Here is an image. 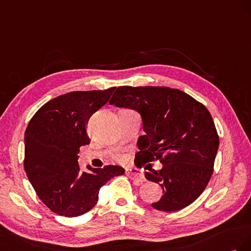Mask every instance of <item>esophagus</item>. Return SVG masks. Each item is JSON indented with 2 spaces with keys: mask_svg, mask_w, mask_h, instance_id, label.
<instances>
[{
  "mask_svg": "<svg viewBox=\"0 0 251 251\" xmlns=\"http://www.w3.org/2000/svg\"><path fill=\"white\" fill-rule=\"evenodd\" d=\"M126 175L129 176L131 180L134 181L135 184H140L145 180L144 175H143L142 171H140L137 168H127L126 169Z\"/></svg>",
  "mask_w": 251,
  "mask_h": 251,
  "instance_id": "1",
  "label": "esophagus"
}]
</instances>
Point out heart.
I'll return each mask as SVG.
<instances>
[{
    "label": "heart",
    "mask_w": 251,
    "mask_h": 251,
    "mask_svg": "<svg viewBox=\"0 0 251 251\" xmlns=\"http://www.w3.org/2000/svg\"><path fill=\"white\" fill-rule=\"evenodd\" d=\"M118 159H120V156H118Z\"/></svg>",
    "instance_id": "obj_1"
}]
</instances>
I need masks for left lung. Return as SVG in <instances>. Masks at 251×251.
Returning a JSON list of instances; mask_svg holds the SVG:
<instances>
[{"instance_id":"8db88e82","label":"left lung","mask_w":251,"mask_h":251,"mask_svg":"<svg viewBox=\"0 0 251 251\" xmlns=\"http://www.w3.org/2000/svg\"><path fill=\"white\" fill-rule=\"evenodd\" d=\"M141 114L145 134L138 140L135 165L160 160V170L146 171L163 196L152 207L161 211L185 208L201 196L213 173L219 135L210 112L197 100L169 87L121 86L109 101Z\"/></svg>"}]
</instances>
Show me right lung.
<instances>
[{"mask_svg": "<svg viewBox=\"0 0 251 251\" xmlns=\"http://www.w3.org/2000/svg\"><path fill=\"white\" fill-rule=\"evenodd\" d=\"M116 87L73 91L56 97L34 113L25 131L24 169L37 195L59 216L74 218L92 209L99 191L110 178L124 175L117 165L80 170V147L88 145L86 126Z\"/></svg>", "mask_w": 251, "mask_h": 251, "instance_id": "add662e5", "label": "right lung"}]
</instances>
